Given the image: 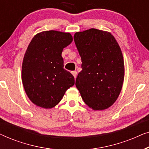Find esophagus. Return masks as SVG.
Masks as SVG:
<instances>
[{"label":"esophagus","instance_id":"1","mask_svg":"<svg viewBox=\"0 0 149 149\" xmlns=\"http://www.w3.org/2000/svg\"><path fill=\"white\" fill-rule=\"evenodd\" d=\"M72 74L73 76H74V78L76 79L77 75V71H72Z\"/></svg>","mask_w":149,"mask_h":149}]
</instances>
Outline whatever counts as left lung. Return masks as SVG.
Instances as JSON below:
<instances>
[{"instance_id":"8db88e82","label":"left lung","mask_w":149,"mask_h":149,"mask_svg":"<svg viewBox=\"0 0 149 149\" xmlns=\"http://www.w3.org/2000/svg\"><path fill=\"white\" fill-rule=\"evenodd\" d=\"M74 40L82 62L77 88L89 108L107 109L117 100L123 86L121 48L111 33L95 28L76 32Z\"/></svg>"}]
</instances>
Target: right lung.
I'll list each match as a JSON object with an SVG mask.
<instances>
[{
	"label": "right lung",
	"instance_id": "obj_1",
	"mask_svg": "<svg viewBox=\"0 0 149 149\" xmlns=\"http://www.w3.org/2000/svg\"><path fill=\"white\" fill-rule=\"evenodd\" d=\"M68 32H41L34 36L24 55L22 80L32 103L52 109L74 84V78L64 68L63 49L72 41Z\"/></svg>",
	"mask_w": 149,
	"mask_h": 149
}]
</instances>
